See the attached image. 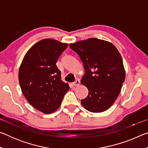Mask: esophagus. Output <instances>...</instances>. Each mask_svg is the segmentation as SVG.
I'll return each instance as SVG.
<instances>
[{
  "mask_svg": "<svg viewBox=\"0 0 148 148\" xmlns=\"http://www.w3.org/2000/svg\"><path fill=\"white\" fill-rule=\"evenodd\" d=\"M79 84H80V81L79 79H76V81H75L74 82H73V83H72V84H73V86H78L79 85Z\"/></svg>",
  "mask_w": 148,
  "mask_h": 148,
  "instance_id": "34e87169",
  "label": "esophagus"
}]
</instances>
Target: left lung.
Wrapping results in <instances>:
<instances>
[{
    "label": "left lung",
    "instance_id": "8db88e82",
    "mask_svg": "<svg viewBox=\"0 0 148 148\" xmlns=\"http://www.w3.org/2000/svg\"><path fill=\"white\" fill-rule=\"evenodd\" d=\"M79 55L85 74L81 83L89 93L82 100L89 112L99 113L111 107L121 91L125 71L121 55L109 42L91 38L69 45Z\"/></svg>",
    "mask_w": 148,
    "mask_h": 148
}]
</instances>
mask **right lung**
<instances>
[{
	"label": "right lung",
	"instance_id": "add662e5",
	"mask_svg": "<svg viewBox=\"0 0 148 148\" xmlns=\"http://www.w3.org/2000/svg\"><path fill=\"white\" fill-rule=\"evenodd\" d=\"M67 47L56 40H42L27 52L19 67L22 92L31 106L44 114L56 111L70 88L61 80L56 65Z\"/></svg>",
	"mask_w": 148,
	"mask_h": 148
}]
</instances>
